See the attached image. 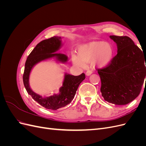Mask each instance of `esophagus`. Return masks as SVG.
I'll return each mask as SVG.
<instances>
[{
    "mask_svg": "<svg viewBox=\"0 0 146 146\" xmlns=\"http://www.w3.org/2000/svg\"><path fill=\"white\" fill-rule=\"evenodd\" d=\"M92 71H91V70H88V71L86 72V75L87 76H91V75L92 74Z\"/></svg>",
    "mask_w": 146,
    "mask_h": 146,
    "instance_id": "obj_1",
    "label": "esophagus"
}]
</instances>
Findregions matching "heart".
I'll return each mask as SVG.
<instances>
[{
    "label": "heart",
    "mask_w": 146,
    "mask_h": 146,
    "mask_svg": "<svg viewBox=\"0 0 146 146\" xmlns=\"http://www.w3.org/2000/svg\"><path fill=\"white\" fill-rule=\"evenodd\" d=\"M78 54H73L72 62L74 65L83 68L85 63L93 61L99 68L108 66L113 59L114 48L108 42L92 41L79 47Z\"/></svg>",
    "instance_id": "obj_1"
}]
</instances>
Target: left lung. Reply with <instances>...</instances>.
<instances>
[{"mask_svg":"<svg viewBox=\"0 0 146 146\" xmlns=\"http://www.w3.org/2000/svg\"><path fill=\"white\" fill-rule=\"evenodd\" d=\"M110 38L116 42L117 54L108 66L98 70L100 91L108 102L126 105L140 93L146 79V58L129 37L112 35Z\"/></svg>","mask_w":146,"mask_h":146,"instance_id":"obj_1","label":"left lung"}]
</instances>
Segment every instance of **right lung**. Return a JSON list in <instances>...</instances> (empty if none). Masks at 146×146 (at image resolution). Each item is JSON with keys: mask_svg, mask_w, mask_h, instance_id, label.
Here are the masks:
<instances>
[{"mask_svg": "<svg viewBox=\"0 0 146 146\" xmlns=\"http://www.w3.org/2000/svg\"><path fill=\"white\" fill-rule=\"evenodd\" d=\"M61 38L59 36H54L38 43L26 60L23 75L24 85L28 94L43 107L51 110H56L71 102L79 85L85 78L84 73L78 76L65 73L63 85L60 88L59 93L48 97H42L31 89L29 83L30 74L35 65L42 61L52 58H54L59 63L68 62L67 55L56 53L63 46Z\"/></svg>", "mask_w": 146, "mask_h": 146, "instance_id": "obj_1", "label": "right lung"}]
</instances>
